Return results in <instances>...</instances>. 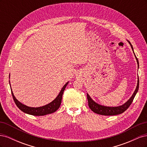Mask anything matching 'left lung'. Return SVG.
<instances>
[{
	"instance_id": "left-lung-1",
	"label": "left lung",
	"mask_w": 147,
	"mask_h": 147,
	"mask_svg": "<svg viewBox=\"0 0 147 147\" xmlns=\"http://www.w3.org/2000/svg\"><path fill=\"white\" fill-rule=\"evenodd\" d=\"M129 43L130 44V45L131 47V48L132 50L133 53H134L135 57L137 61V65H138V68H139V61H138V59L137 58V57L135 55V53L134 52V49H133L132 45H131V43L130 42L127 40ZM139 77H138V80H137V86L136 90L133 93L132 96L130 97L129 99L127 102H126L125 103L121 105H119L117 107H107V106H104V105H102L96 103V102L93 100L92 99L91 97L90 96L88 93H87V98L88 100V106L90 107V108L91 110L93 112H94L97 114L99 115H105V116H112V115H117L121 114L123 113L124 111H126L129 107L130 106V105L132 104V102L134 100V97L137 94V92H138V90H139Z\"/></svg>"
}]
</instances>
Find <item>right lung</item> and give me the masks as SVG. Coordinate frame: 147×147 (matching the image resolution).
I'll return each mask as SVG.
<instances>
[{"mask_svg":"<svg viewBox=\"0 0 147 147\" xmlns=\"http://www.w3.org/2000/svg\"><path fill=\"white\" fill-rule=\"evenodd\" d=\"M9 83L10 85V81H9ZM68 83H69V82H67L64 84V86L62 88L61 90L60 91L59 94L57 95V96L56 97V98L52 102H51L50 103L42 107H28L27 105L22 104L21 102H20L19 100H18L16 99V97L14 96V94H13V92L11 90V88H11L13 100H14L18 107L22 112H23L24 113L29 114V115H34V116H43V115H46L48 114H51L52 113H54L59 108L61 104L62 97H63L64 91L65 90V88H66ZM10 87H11V85H10Z\"/></svg>","mask_w":147,"mask_h":147,"instance_id":"right-lung-1","label":"right lung"}]
</instances>
